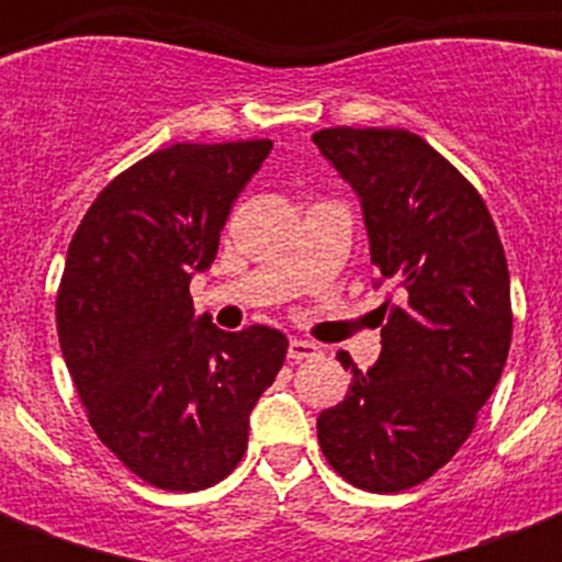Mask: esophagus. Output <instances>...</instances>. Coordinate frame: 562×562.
<instances>
[{
	"instance_id": "esophagus-1",
	"label": "esophagus",
	"mask_w": 562,
	"mask_h": 562,
	"mask_svg": "<svg viewBox=\"0 0 562 562\" xmlns=\"http://www.w3.org/2000/svg\"><path fill=\"white\" fill-rule=\"evenodd\" d=\"M315 356H321V347H317V344L300 341V338H294V341L289 344L291 361H306V359H315Z\"/></svg>"
}]
</instances>
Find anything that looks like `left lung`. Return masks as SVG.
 Here are the masks:
<instances>
[{"label": "left lung", "instance_id": "1", "mask_svg": "<svg viewBox=\"0 0 562 562\" xmlns=\"http://www.w3.org/2000/svg\"><path fill=\"white\" fill-rule=\"evenodd\" d=\"M315 145L359 194L384 300L382 352L317 417L333 470L370 493L431 479L472 435L502 379L510 273L487 203L452 162L402 127H326Z\"/></svg>", "mask_w": 562, "mask_h": 562}]
</instances>
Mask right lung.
Listing matches in <instances>:
<instances>
[{"mask_svg": "<svg viewBox=\"0 0 562 562\" xmlns=\"http://www.w3.org/2000/svg\"><path fill=\"white\" fill-rule=\"evenodd\" d=\"M271 148L245 139L148 154L101 189L66 254V370L101 443L154 487L194 493L227 479L285 361L280 329L224 333L194 317L189 294Z\"/></svg>", "mask_w": 562, "mask_h": 562, "instance_id": "add662e5", "label": "right lung"}]
</instances>
